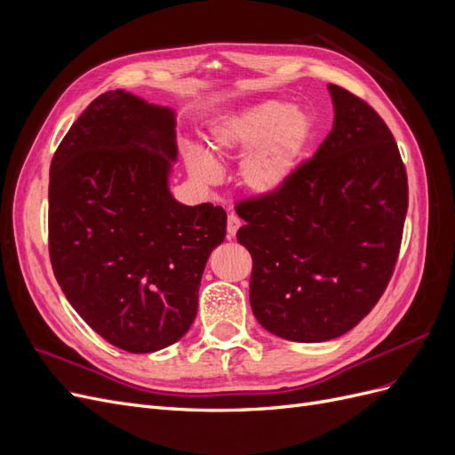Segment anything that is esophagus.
<instances>
[{
  "mask_svg": "<svg viewBox=\"0 0 455 455\" xmlns=\"http://www.w3.org/2000/svg\"><path fill=\"white\" fill-rule=\"evenodd\" d=\"M241 228V220L237 214H229L228 216V239H233L237 235V229Z\"/></svg>",
  "mask_w": 455,
  "mask_h": 455,
  "instance_id": "34e87169",
  "label": "esophagus"
}]
</instances>
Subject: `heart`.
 <instances>
[{
	"label": "heart",
	"instance_id": "1",
	"mask_svg": "<svg viewBox=\"0 0 455 455\" xmlns=\"http://www.w3.org/2000/svg\"><path fill=\"white\" fill-rule=\"evenodd\" d=\"M313 134L311 117L299 108L264 100L220 117L209 134L211 156L189 149L186 163L203 186L220 180L216 161L237 157L239 180L254 196H273L294 176Z\"/></svg>",
	"mask_w": 455,
	"mask_h": 455
}]
</instances>
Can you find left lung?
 Returning <instances> with one entry per match:
<instances>
[{
	"label": "left lung",
	"instance_id": "8db88e82",
	"mask_svg": "<svg viewBox=\"0 0 455 455\" xmlns=\"http://www.w3.org/2000/svg\"><path fill=\"white\" fill-rule=\"evenodd\" d=\"M334 127L273 196L241 201L237 241L252 256L251 307L271 334L301 343L349 332L393 275L408 178L370 104L328 85Z\"/></svg>",
	"mask_w": 455,
	"mask_h": 455
}]
</instances>
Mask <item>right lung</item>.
Instances as JSON below:
<instances>
[{
    "label": "right lung",
    "mask_w": 455,
    "mask_h": 455,
    "mask_svg": "<svg viewBox=\"0 0 455 455\" xmlns=\"http://www.w3.org/2000/svg\"><path fill=\"white\" fill-rule=\"evenodd\" d=\"M171 108L123 89L94 99L54 151L49 254L64 296L96 334L129 353L180 339L197 315L222 206H186L169 189Z\"/></svg>",
    "instance_id": "obj_1"
}]
</instances>
